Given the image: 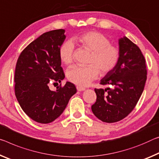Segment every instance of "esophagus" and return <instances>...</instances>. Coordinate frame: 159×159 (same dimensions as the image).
<instances>
[{
  "label": "esophagus",
  "mask_w": 159,
  "mask_h": 159,
  "mask_svg": "<svg viewBox=\"0 0 159 159\" xmlns=\"http://www.w3.org/2000/svg\"><path fill=\"white\" fill-rule=\"evenodd\" d=\"M76 89H77V90H79V91H84V90H85V88L82 86H77Z\"/></svg>",
  "instance_id": "1"
}]
</instances>
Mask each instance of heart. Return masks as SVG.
I'll return each instance as SVG.
<instances>
[{
    "instance_id": "obj_1",
    "label": "heart",
    "mask_w": 159,
    "mask_h": 159,
    "mask_svg": "<svg viewBox=\"0 0 159 159\" xmlns=\"http://www.w3.org/2000/svg\"><path fill=\"white\" fill-rule=\"evenodd\" d=\"M72 41L80 47L90 51L87 66H74L66 72L67 78L73 84L85 86L100 74H106L111 71L117 64L120 59V50L110 44L107 37L95 31L85 32L77 34ZM74 46L72 42H64L59 49V57L64 64L69 65L73 61Z\"/></svg>"
}]
</instances>
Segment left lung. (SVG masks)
I'll use <instances>...</instances> for the list:
<instances>
[{
    "label": "left lung",
    "mask_w": 159,
    "mask_h": 159,
    "mask_svg": "<svg viewBox=\"0 0 159 159\" xmlns=\"http://www.w3.org/2000/svg\"><path fill=\"white\" fill-rule=\"evenodd\" d=\"M120 59L111 71L100 80L109 88L95 89L97 99L91 107L95 117L104 122H116L129 114L142 95L147 66L139 48L127 37L119 39Z\"/></svg>",
    "instance_id": "8db88e82"
}]
</instances>
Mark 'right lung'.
<instances>
[{
  "mask_svg": "<svg viewBox=\"0 0 159 159\" xmlns=\"http://www.w3.org/2000/svg\"><path fill=\"white\" fill-rule=\"evenodd\" d=\"M63 29L45 32L21 52L15 71V93L22 110L35 122L47 124L62 114L70 98L76 93L75 85L51 90L50 81L65 78L59 49L66 35Z\"/></svg>",
  "mask_w": 159,
  "mask_h": 159,
  "instance_id": "add662e5",
  "label": "right lung"
}]
</instances>
